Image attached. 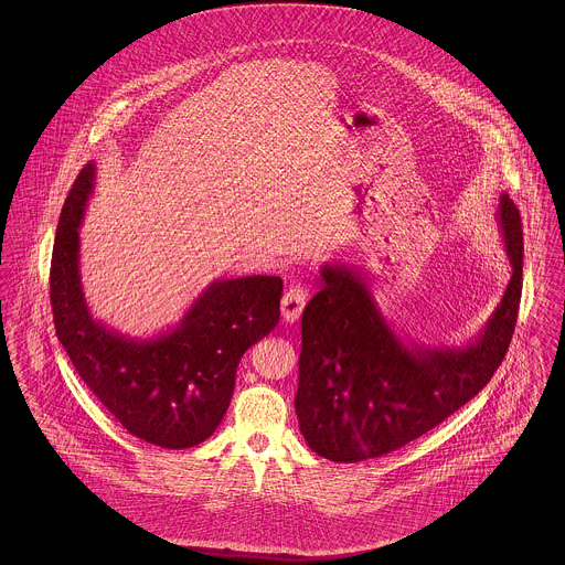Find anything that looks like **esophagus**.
Segmentation results:
<instances>
[{"instance_id":"1","label":"esophagus","mask_w":565,"mask_h":565,"mask_svg":"<svg viewBox=\"0 0 565 565\" xmlns=\"http://www.w3.org/2000/svg\"><path fill=\"white\" fill-rule=\"evenodd\" d=\"M305 300H307V290L300 284H295L286 290V295L281 298L284 322L295 323L300 318V313L305 309Z\"/></svg>"}]
</instances>
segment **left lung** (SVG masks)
Returning a JSON list of instances; mask_svg holds the SVG:
<instances>
[{
	"label": "left lung",
	"mask_w": 565,
	"mask_h": 565,
	"mask_svg": "<svg viewBox=\"0 0 565 565\" xmlns=\"http://www.w3.org/2000/svg\"><path fill=\"white\" fill-rule=\"evenodd\" d=\"M498 224L512 275L483 330L466 345L406 339L383 316L371 275L326 263L302 311L295 406L307 445L330 461L392 454L436 428L491 381L511 345L521 286V215L500 194Z\"/></svg>",
	"instance_id": "obj_1"
}]
</instances>
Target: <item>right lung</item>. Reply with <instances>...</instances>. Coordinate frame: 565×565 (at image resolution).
Listing matches in <instances>:
<instances>
[{
    "instance_id": "right-lung-1",
    "label": "right lung",
    "mask_w": 565,
    "mask_h": 565,
    "mask_svg": "<svg viewBox=\"0 0 565 565\" xmlns=\"http://www.w3.org/2000/svg\"><path fill=\"white\" fill-rule=\"evenodd\" d=\"M97 167L86 162L61 210L53 263L54 328L97 401L137 438L189 449L220 426L243 353L279 322L284 281L273 275L215 279L175 328L134 339L93 318L81 279V222Z\"/></svg>"
}]
</instances>
